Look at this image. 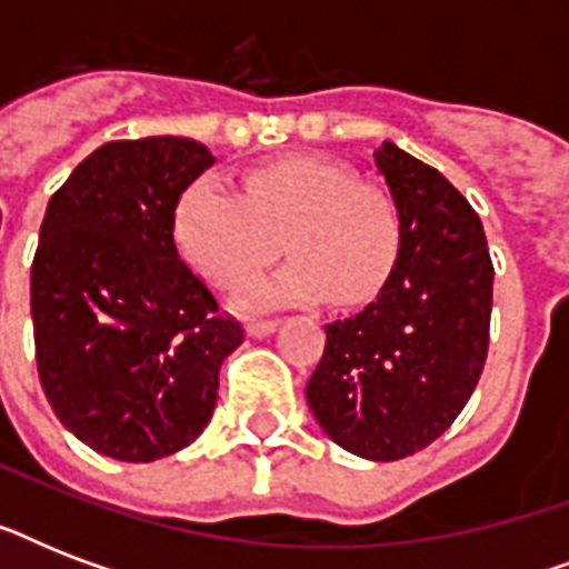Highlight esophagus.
Segmentation results:
<instances>
[{
  "label": "esophagus",
  "mask_w": 569,
  "mask_h": 569,
  "mask_svg": "<svg viewBox=\"0 0 569 569\" xmlns=\"http://www.w3.org/2000/svg\"><path fill=\"white\" fill-rule=\"evenodd\" d=\"M274 330H277L274 319H250L248 321L250 337H268V333H274Z\"/></svg>",
  "instance_id": "obj_1"
}]
</instances>
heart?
<instances>
[{
  "label": "heart",
  "instance_id": "heart-1",
  "mask_svg": "<svg viewBox=\"0 0 569 569\" xmlns=\"http://www.w3.org/2000/svg\"><path fill=\"white\" fill-rule=\"evenodd\" d=\"M173 236L191 266L221 289L257 274L283 244L289 259L250 303H310L328 295L337 307L372 301L396 268L401 218L378 186L316 156H289L244 173L241 191L194 180L173 209Z\"/></svg>",
  "mask_w": 569,
  "mask_h": 569
}]
</instances>
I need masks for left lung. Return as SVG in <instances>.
I'll list each match as a JSON object with an SVG mask.
<instances>
[{
	"mask_svg": "<svg viewBox=\"0 0 569 569\" xmlns=\"http://www.w3.org/2000/svg\"><path fill=\"white\" fill-rule=\"evenodd\" d=\"M375 168L398 206L401 250L378 298L325 328L307 401L346 451L401 460L458 419L485 372L493 259L481 218L437 168L389 141Z\"/></svg>",
	"mask_w": 569,
	"mask_h": 569,
	"instance_id": "left-lung-1",
	"label": "left lung"
}]
</instances>
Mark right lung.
Masks as SVG:
<instances>
[{
    "instance_id": "obj_1",
    "label": "right lung",
    "mask_w": 569,
    "mask_h": 569,
    "mask_svg": "<svg viewBox=\"0 0 569 569\" xmlns=\"http://www.w3.org/2000/svg\"><path fill=\"white\" fill-rule=\"evenodd\" d=\"M214 156L194 138L97 147L52 194L31 262L40 387L67 431L150 463L212 419L244 330L180 259L177 200Z\"/></svg>"
}]
</instances>
